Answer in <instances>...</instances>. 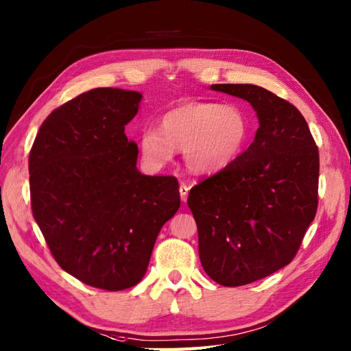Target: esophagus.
I'll use <instances>...</instances> for the list:
<instances>
[{"label": "esophagus", "mask_w": 351, "mask_h": 351, "mask_svg": "<svg viewBox=\"0 0 351 351\" xmlns=\"http://www.w3.org/2000/svg\"><path fill=\"white\" fill-rule=\"evenodd\" d=\"M189 191H190V187H189V185L181 184V187H180V195H181L182 202H187V199H189Z\"/></svg>", "instance_id": "1"}]
</instances>
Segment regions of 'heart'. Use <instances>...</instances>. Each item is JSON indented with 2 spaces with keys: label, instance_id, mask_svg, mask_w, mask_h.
I'll return each instance as SVG.
<instances>
[{
  "label": "heart",
  "instance_id": "obj_1",
  "mask_svg": "<svg viewBox=\"0 0 351 351\" xmlns=\"http://www.w3.org/2000/svg\"><path fill=\"white\" fill-rule=\"evenodd\" d=\"M250 125L235 106L190 101L167 110L161 130L149 126L140 136V151L149 166L160 167L184 149L187 167L213 175L234 164L247 146Z\"/></svg>",
  "mask_w": 351,
  "mask_h": 351
}]
</instances>
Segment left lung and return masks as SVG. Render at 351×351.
Wrapping results in <instances>:
<instances>
[{"mask_svg":"<svg viewBox=\"0 0 351 351\" xmlns=\"http://www.w3.org/2000/svg\"><path fill=\"white\" fill-rule=\"evenodd\" d=\"M245 99L259 119L255 140L225 170L190 190L205 273L241 287L288 265L318 206L319 155L293 104L253 84H213Z\"/></svg>","mask_w":351,"mask_h":351,"instance_id":"left-lung-1","label":"left lung"}]
</instances>
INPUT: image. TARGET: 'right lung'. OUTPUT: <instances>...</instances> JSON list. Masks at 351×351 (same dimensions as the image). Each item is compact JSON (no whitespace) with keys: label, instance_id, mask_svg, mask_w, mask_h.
Returning a JSON list of instances; mask_svg holds the SVG:
<instances>
[{"label":"right lung","instance_id":"obj_1","mask_svg":"<svg viewBox=\"0 0 351 351\" xmlns=\"http://www.w3.org/2000/svg\"><path fill=\"white\" fill-rule=\"evenodd\" d=\"M140 101L123 88L81 93L45 119L29 151L32 210L52 256L99 289L137 285L160 229L181 205L176 178L137 170L125 125Z\"/></svg>","mask_w":351,"mask_h":351}]
</instances>
